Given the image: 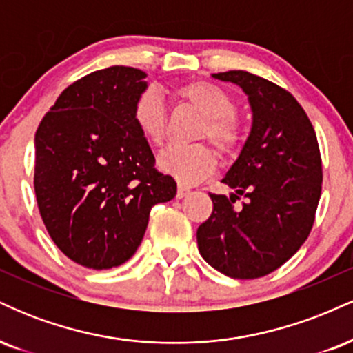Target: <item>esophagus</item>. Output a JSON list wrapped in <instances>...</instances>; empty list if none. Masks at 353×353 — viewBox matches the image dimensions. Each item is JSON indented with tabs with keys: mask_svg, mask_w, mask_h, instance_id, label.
I'll return each mask as SVG.
<instances>
[{
	"mask_svg": "<svg viewBox=\"0 0 353 353\" xmlns=\"http://www.w3.org/2000/svg\"><path fill=\"white\" fill-rule=\"evenodd\" d=\"M189 192H190L189 188H185V185H181V184H179V188H177V194H176L177 199H182V197L188 196Z\"/></svg>",
	"mask_w": 353,
	"mask_h": 353,
	"instance_id": "34e87169",
	"label": "esophagus"
}]
</instances>
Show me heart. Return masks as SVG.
<instances>
[{"instance_id":"obj_1","label":"heart","mask_w":353,"mask_h":353,"mask_svg":"<svg viewBox=\"0 0 353 353\" xmlns=\"http://www.w3.org/2000/svg\"><path fill=\"white\" fill-rule=\"evenodd\" d=\"M176 103L196 108L204 116L199 137L208 139L224 156L237 151L242 139V129L236 119L237 104L225 89L209 81H192L171 91ZM132 119L149 143L161 144L165 134V108L154 89H144L134 101ZM157 164L165 174L176 177L182 184H196L216 169V154L208 144L168 145L157 156Z\"/></svg>"}]
</instances>
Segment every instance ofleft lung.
<instances>
[{
    "label": "left lung",
    "instance_id": "1",
    "mask_svg": "<svg viewBox=\"0 0 353 353\" xmlns=\"http://www.w3.org/2000/svg\"><path fill=\"white\" fill-rule=\"evenodd\" d=\"M212 76L244 89L254 123L222 179L236 194H209L214 208L197 229V247L221 274L259 279L285 264L314 225L323 177L317 136L287 89L247 71ZM241 195L246 202L234 208Z\"/></svg>",
    "mask_w": 353,
    "mask_h": 353
}]
</instances>
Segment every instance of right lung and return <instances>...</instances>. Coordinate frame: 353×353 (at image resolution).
<instances>
[{
	"label": "right lung",
	"instance_id": "right-lung-1",
	"mask_svg": "<svg viewBox=\"0 0 353 353\" xmlns=\"http://www.w3.org/2000/svg\"><path fill=\"white\" fill-rule=\"evenodd\" d=\"M144 78L129 66L91 72L61 92L36 131L39 214L61 252L88 269L129 261L152 205L176 196L132 119Z\"/></svg>",
	"mask_w": 353,
	"mask_h": 353
}]
</instances>
